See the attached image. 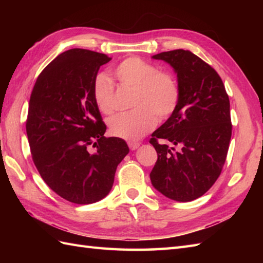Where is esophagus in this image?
Returning <instances> with one entry per match:
<instances>
[{
  "instance_id": "34e87169",
  "label": "esophagus",
  "mask_w": 263,
  "mask_h": 263,
  "mask_svg": "<svg viewBox=\"0 0 263 263\" xmlns=\"http://www.w3.org/2000/svg\"><path fill=\"white\" fill-rule=\"evenodd\" d=\"M128 148H130L131 150H136L139 148V146H140V142H128Z\"/></svg>"
}]
</instances>
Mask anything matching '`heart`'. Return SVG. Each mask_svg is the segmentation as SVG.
<instances>
[{"label": "heart", "instance_id": "obj_1", "mask_svg": "<svg viewBox=\"0 0 263 263\" xmlns=\"http://www.w3.org/2000/svg\"><path fill=\"white\" fill-rule=\"evenodd\" d=\"M113 74L122 87L133 90L132 110L114 115L108 121L111 136L130 142L139 140L159 121L174 113L180 102V88L174 76L139 58H128L117 64ZM92 97L100 113L113 111L114 86L105 74L93 80Z\"/></svg>", "mask_w": 263, "mask_h": 263}]
</instances>
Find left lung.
<instances>
[{"mask_svg":"<svg viewBox=\"0 0 263 263\" xmlns=\"http://www.w3.org/2000/svg\"><path fill=\"white\" fill-rule=\"evenodd\" d=\"M153 59L175 70L180 102L149 141L158 155L150 180L165 197L187 202L208 191L224 167L232 137L230 98L216 70L192 52L174 49Z\"/></svg>","mask_w":263,"mask_h":263,"instance_id":"obj_1","label":"left lung"}]
</instances>
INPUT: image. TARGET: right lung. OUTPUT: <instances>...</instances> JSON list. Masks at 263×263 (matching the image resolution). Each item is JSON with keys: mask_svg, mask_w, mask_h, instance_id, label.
Segmentation results:
<instances>
[{"mask_svg": "<svg viewBox=\"0 0 263 263\" xmlns=\"http://www.w3.org/2000/svg\"><path fill=\"white\" fill-rule=\"evenodd\" d=\"M110 60L69 49L42 71L30 95L26 131L33 164L55 193L77 204L105 198L128 154L123 139L104 136L106 124L92 97L98 70Z\"/></svg>", "mask_w": 263, "mask_h": 263, "instance_id": "right-lung-1", "label": "right lung"}]
</instances>
